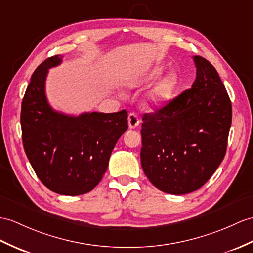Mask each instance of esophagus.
<instances>
[{
  "label": "esophagus",
  "mask_w": 253,
  "mask_h": 253,
  "mask_svg": "<svg viewBox=\"0 0 253 253\" xmlns=\"http://www.w3.org/2000/svg\"><path fill=\"white\" fill-rule=\"evenodd\" d=\"M127 123H128V127L130 128H135L139 126V119L137 115L135 113H130L127 117Z\"/></svg>",
  "instance_id": "esophagus-1"
}]
</instances>
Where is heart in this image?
Here are the masks:
<instances>
[{
    "mask_svg": "<svg viewBox=\"0 0 253 253\" xmlns=\"http://www.w3.org/2000/svg\"><path fill=\"white\" fill-rule=\"evenodd\" d=\"M164 71L162 65H157L146 74V76L141 79V82L149 83L157 79ZM178 85V76L175 73L170 72L163 76L159 82L152 85V88L148 91L146 95L144 105L149 109H160L173 100L175 91Z\"/></svg>",
    "mask_w": 253,
    "mask_h": 253,
    "instance_id": "b5f03b06",
    "label": "heart"
}]
</instances>
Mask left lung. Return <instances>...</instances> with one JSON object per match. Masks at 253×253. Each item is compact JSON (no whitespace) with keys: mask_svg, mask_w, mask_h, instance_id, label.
Listing matches in <instances>:
<instances>
[{"mask_svg":"<svg viewBox=\"0 0 253 253\" xmlns=\"http://www.w3.org/2000/svg\"><path fill=\"white\" fill-rule=\"evenodd\" d=\"M196 78L191 89L141 125L140 163L150 182L166 193L186 194L208 181L225 156L232 104L213 65L193 57Z\"/></svg>","mask_w":253,"mask_h":253,"instance_id":"obj_1","label":"left lung"}]
</instances>
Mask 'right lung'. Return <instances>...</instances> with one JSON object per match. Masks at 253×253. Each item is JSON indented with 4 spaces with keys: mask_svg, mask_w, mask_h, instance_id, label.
<instances>
[{
    "mask_svg": "<svg viewBox=\"0 0 253 253\" xmlns=\"http://www.w3.org/2000/svg\"><path fill=\"white\" fill-rule=\"evenodd\" d=\"M62 58L46 59L31 77L21 104L22 143L44 186L62 195H80L94 189L105 174L116 143L127 130V113L70 116L52 109L46 77Z\"/></svg>",
    "mask_w": 253,
    "mask_h": 253,
    "instance_id": "add662e5",
    "label": "right lung"
}]
</instances>
